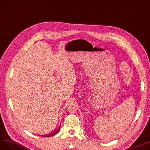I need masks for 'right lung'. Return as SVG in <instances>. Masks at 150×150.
<instances>
[{"label": "right lung", "mask_w": 150, "mask_h": 150, "mask_svg": "<svg viewBox=\"0 0 150 150\" xmlns=\"http://www.w3.org/2000/svg\"><path fill=\"white\" fill-rule=\"evenodd\" d=\"M60 126H61V125H60V126H59V127L58 128V129L57 130L56 129H55V130H54V131H52V132H51V133L50 134H48L47 135H42V136H44V137H51V136H52V135H55L56 134H57V132L59 131V130H60ZM57 131H56V130Z\"/></svg>", "instance_id": "add662e5"}]
</instances>
